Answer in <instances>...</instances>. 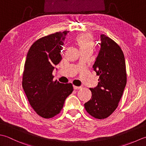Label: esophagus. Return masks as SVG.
<instances>
[{"mask_svg":"<svg viewBox=\"0 0 146 146\" xmlns=\"http://www.w3.org/2000/svg\"><path fill=\"white\" fill-rule=\"evenodd\" d=\"M81 88V86H74V90H80V89Z\"/></svg>","mask_w":146,"mask_h":146,"instance_id":"34e87169","label":"esophagus"}]
</instances>
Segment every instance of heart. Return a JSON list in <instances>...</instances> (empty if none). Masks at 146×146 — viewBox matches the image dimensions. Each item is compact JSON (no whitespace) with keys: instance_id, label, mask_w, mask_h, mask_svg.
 I'll list each match as a JSON object with an SVG mask.
<instances>
[{"instance_id":"1","label":"heart","mask_w":146,"mask_h":146,"mask_svg":"<svg viewBox=\"0 0 146 146\" xmlns=\"http://www.w3.org/2000/svg\"><path fill=\"white\" fill-rule=\"evenodd\" d=\"M75 43L79 48L80 51L85 50H93L94 46V38L90 33H82L76 36Z\"/></svg>"}]
</instances>
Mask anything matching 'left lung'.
<instances>
[{"mask_svg":"<svg viewBox=\"0 0 146 146\" xmlns=\"http://www.w3.org/2000/svg\"><path fill=\"white\" fill-rule=\"evenodd\" d=\"M101 48L93 65L99 76L98 84L90 88L91 100L84 104L89 114L98 119L108 117L117 108L127 83L125 61L118 44L105 35H101Z\"/></svg>","mask_w":146,"mask_h":146,"instance_id":"1","label":"left lung"}]
</instances>
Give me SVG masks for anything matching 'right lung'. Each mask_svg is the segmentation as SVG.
I'll use <instances>...</instances> for the list:
<instances>
[{
  "instance_id": "1",
  "label": "right lung",
  "mask_w": 146,
  "mask_h": 146,
  "mask_svg": "<svg viewBox=\"0 0 146 146\" xmlns=\"http://www.w3.org/2000/svg\"><path fill=\"white\" fill-rule=\"evenodd\" d=\"M68 32H56L40 38L32 44L26 56L22 86L32 108L44 118L58 114L73 91L71 83L54 81L52 75L55 65L62 60L60 53Z\"/></svg>"
}]
</instances>
